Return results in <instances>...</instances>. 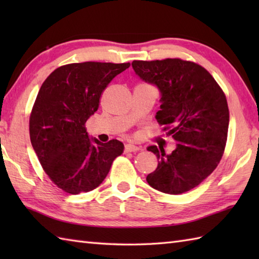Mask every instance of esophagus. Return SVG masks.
Listing matches in <instances>:
<instances>
[{"label": "esophagus", "mask_w": 259, "mask_h": 259, "mask_svg": "<svg viewBox=\"0 0 259 259\" xmlns=\"http://www.w3.org/2000/svg\"><path fill=\"white\" fill-rule=\"evenodd\" d=\"M141 149H142L141 146H136L134 144L125 145V151L126 152H135V151H139Z\"/></svg>", "instance_id": "34e87169"}]
</instances>
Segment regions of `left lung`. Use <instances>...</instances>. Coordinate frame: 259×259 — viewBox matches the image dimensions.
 <instances>
[{
  "instance_id": "1",
  "label": "left lung",
  "mask_w": 259,
  "mask_h": 259,
  "mask_svg": "<svg viewBox=\"0 0 259 259\" xmlns=\"http://www.w3.org/2000/svg\"><path fill=\"white\" fill-rule=\"evenodd\" d=\"M131 65L160 92L156 119L177 144L169 155L157 146L147 148L159 160L148 184L164 194H184L202 183L223 157L229 124L226 97L211 74L194 62L166 59Z\"/></svg>"
}]
</instances>
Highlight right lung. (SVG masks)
I'll list each match as a JSON object with an SVG mask.
<instances>
[{
  "label": "right lung",
  "mask_w": 259,
  "mask_h": 259,
  "mask_svg": "<svg viewBox=\"0 0 259 259\" xmlns=\"http://www.w3.org/2000/svg\"><path fill=\"white\" fill-rule=\"evenodd\" d=\"M130 63L83 62L56 69L43 82L30 117L33 149L46 174L71 195L88 192L107 177L123 152L117 139L90 138L85 122L99 108L102 91Z\"/></svg>",
  "instance_id": "right-lung-1"
}]
</instances>
